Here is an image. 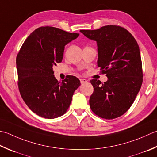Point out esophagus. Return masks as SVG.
Returning <instances> with one entry per match:
<instances>
[{
    "mask_svg": "<svg viewBox=\"0 0 157 157\" xmlns=\"http://www.w3.org/2000/svg\"><path fill=\"white\" fill-rule=\"evenodd\" d=\"M79 80H80V82H81L82 84H85V83L87 82V80L86 79H79Z\"/></svg>",
    "mask_w": 157,
    "mask_h": 157,
    "instance_id": "1",
    "label": "esophagus"
}]
</instances>
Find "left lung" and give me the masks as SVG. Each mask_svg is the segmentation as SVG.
Masks as SVG:
<instances>
[{
  "instance_id": "1",
  "label": "left lung",
  "mask_w": 157,
  "mask_h": 157,
  "mask_svg": "<svg viewBox=\"0 0 157 157\" xmlns=\"http://www.w3.org/2000/svg\"><path fill=\"white\" fill-rule=\"evenodd\" d=\"M80 32L97 41V66L108 78L103 84L97 79L90 81L94 88L89 100L90 108L102 118H118L130 108L142 86L139 45L127 29L119 26L107 25Z\"/></svg>"
}]
</instances>
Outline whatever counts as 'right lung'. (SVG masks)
<instances>
[{"label":"right lung","mask_w":157,"mask_h":157,"mask_svg":"<svg viewBox=\"0 0 157 157\" xmlns=\"http://www.w3.org/2000/svg\"><path fill=\"white\" fill-rule=\"evenodd\" d=\"M79 35L52 26L39 27L28 36L17 55L20 94L39 116L53 119L65 113L81 84L73 75L58 82L53 71V66L62 62L64 46Z\"/></svg>","instance_id":"right-lung-1"}]
</instances>
